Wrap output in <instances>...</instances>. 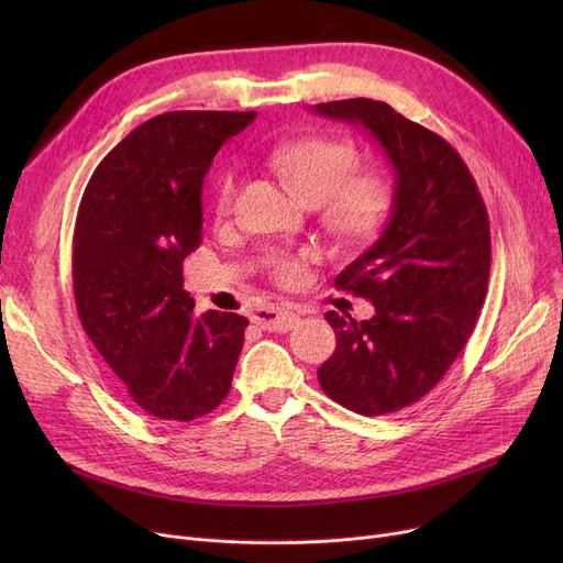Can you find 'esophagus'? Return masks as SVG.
Here are the masks:
<instances>
[{
  "label": "esophagus",
  "instance_id": "obj_1",
  "mask_svg": "<svg viewBox=\"0 0 563 563\" xmlns=\"http://www.w3.org/2000/svg\"><path fill=\"white\" fill-rule=\"evenodd\" d=\"M253 321L264 331H274V333H285L291 331L297 323L301 321L297 312H291L280 306H262L253 312Z\"/></svg>",
  "mask_w": 563,
  "mask_h": 563
}]
</instances>
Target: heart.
Listing matches in <instances>:
<instances>
[{
  "label": "heart",
  "instance_id": "b5f03b06",
  "mask_svg": "<svg viewBox=\"0 0 563 563\" xmlns=\"http://www.w3.org/2000/svg\"><path fill=\"white\" fill-rule=\"evenodd\" d=\"M358 151L349 141L329 136H308L276 145L269 153V166L308 205L323 207V221L349 242L372 240L383 230L395 210V185L380 173H361ZM240 177L232 168L221 170L214 187V212L228 219L234 212ZM312 251L272 249L264 266L280 285H299Z\"/></svg>",
  "mask_w": 563,
  "mask_h": 563
}]
</instances>
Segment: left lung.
<instances>
[{
    "instance_id": "1",
    "label": "left lung",
    "mask_w": 563,
    "mask_h": 563,
    "mask_svg": "<svg viewBox=\"0 0 563 563\" xmlns=\"http://www.w3.org/2000/svg\"><path fill=\"white\" fill-rule=\"evenodd\" d=\"M314 111L361 123L395 168L386 230L335 278L338 289L372 301L376 314H323L338 344L317 369L333 401L386 416L420 401L475 331L490 274L488 212L454 147L390 104L351 98Z\"/></svg>"
}]
</instances>
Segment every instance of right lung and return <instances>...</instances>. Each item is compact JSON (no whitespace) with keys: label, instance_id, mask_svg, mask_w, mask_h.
I'll use <instances>...</instances> for the list:
<instances>
[{"label":"right lung","instance_id":"add662e5","mask_svg":"<svg viewBox=\"0 0 563 563\" xmlns=\"http://www.w3.org/2000/svg\"><path fill=\"white\" fill-rule=\"evenodd\" d=\"M255 111H168L100 162L79 202L73 289L86 335L125 395L157 420L191 422L230 393L249 319L194 314L183 262L202 240V180Z\"/></svg>","mask_w":563,"mask_h":563}]
</instances>
